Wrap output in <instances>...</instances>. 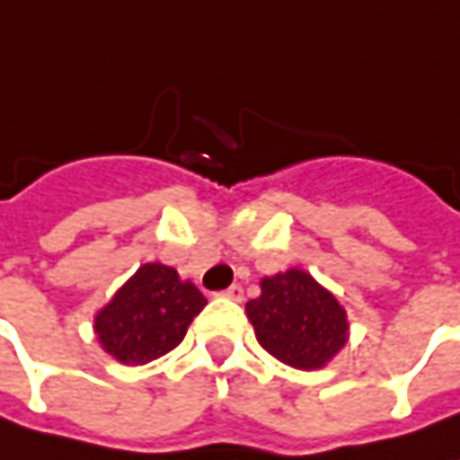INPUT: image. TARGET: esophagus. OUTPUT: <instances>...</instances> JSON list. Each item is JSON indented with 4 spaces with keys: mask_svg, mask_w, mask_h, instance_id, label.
I'll return each instance as SVG.
<instances>
[{
    "mask_svg": "<svg viewBox=\"0 0 460 460\" xmlns=\"http://www.w3.org/2000/svg\"><path fill=\"white\" fill-rule=\"evenodd\" d=\"M222 296H227V299H233V302H240L243 299V287L240 284H233V287H227Z\"/></svg>",
    "mask_w": 460,
    "mask_h": 460,
    "instance_id": "1",
    "label": "esophagus"
}]
</instances>
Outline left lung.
Segmentation results:
<instances>
[{
	"label": "left lung",
	"instance_id": "left-lung-1",
	"mask_svg": "<svg viewBox=\"0 0 460 460\" xmlns=\"http://www.w3.org/2000/svg\"><path fill=\"white\" fill-rule=\"evenodd\" d=\"M258 343L294 368L325 366L348 341L345 309L299 269L261 281V296L245 305Z\"/></svg>",
	"mask_w": 460,
	"mask_h": 460
}]
</instances>
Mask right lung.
<instances>
[{
  "label": "right lung",
  "instance_id": "obj_1",
  "mask_svg": "<svg viewBox=\"0 0 460 460\" xmlns=\"http://www.w3.org/2000/svg\"><path fill=\"white\" fill-rule=\"evenodd\" d=\"M204 305V294L171 266L146 263L97 314L99 343L128 366L155 361L184 341Z\"/></svg>",
  "mask_w": 460,
  "mask_h": 460
}]
</instances>
